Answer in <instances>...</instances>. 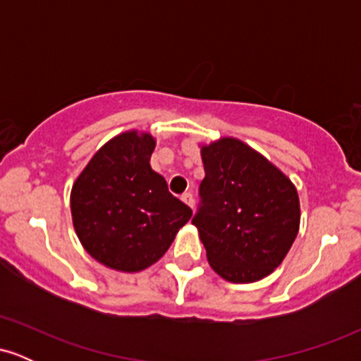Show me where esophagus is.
<instances>
[{
  "label": "esophagus",
  "mask_w": 361,
  "mask_h": 361,
  "mask_svg": "<svg viewBox=\"0 0 361 361\" xmlns=\"http://www.w3.org/2000/svg\"><path fill=\"white\" fill-rule=\"evenodd\" d=\"M181 200H183L186 205L192 207V209H193V205H195V198H193V195H192V193H183V195H181Z\"/></svg>",
  "instance_id": "obj_1"
}]
</instances>
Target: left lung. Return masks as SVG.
Masks as SVG:
<instances>
[{
    "mask_svg": "<svg viewBox=\"0 0 361 361\" xmlns=\"http://www.w3.org/2000/svg\"><path fill=\"white\" fill-rule=\"evenodd\" d=\"M200 152L205 178L192 222L210 267L233 283L264 279L283 261L299 233L295 186L238 139L224 137Z\"/></svg>",
    "mask_w": 361,
    "mask_h": 361,
    "instance_id": "8db88e82",
    "label": "left lung"
}]
</instances>
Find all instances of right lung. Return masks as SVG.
Returning <instances> with one entry per match:
<instances>
[{
	"mask_svg": "<svg viewBox=\"0 0 361 361\" xmlns=\"http://www.w3.org/2000/svg\"><path fill=\"white\" fill-rule=\"evenodd\" d=\"M156 140L123 132L103 146L73 185L71 214L86 251L105 267L140 271L156 263L192 209L169 193L149 161Z\"/></svg>",
	"mask_w": 361,
	"mask_h": 361,
	"instance_id": "right-lung-1",
	"label": "right lung"
}]
</instances>
